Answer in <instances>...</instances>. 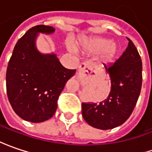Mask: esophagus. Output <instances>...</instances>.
Listing matches in <instances>:
<instances>
[{
	"mask_svg": "<svg viewBox=\"0 0 152 152\" xmlns=\"http://www.w3.org/2000/svg\"><path fill=\"white\" fill-rule=\"evenodd\" d=\"M92 71H93V64L90 62H85L80 64L78 75L81 76H88Z\"/></svg>",
	"mask_w": 152,
	"mask_h": 152,
	"instance_id": "obj_1",
	"label": "esophagus"
}]
</instances>
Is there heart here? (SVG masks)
Here are the masks:
<instances>
[{
	"instance_id": "obj_1",
	"label": "heart",
	"mask_w": 152,
	"mask_h": 152,
	"mask_svg": "<svg viewBox=\"0 0 152 152\" xmlns=\"http://www.w3.org/2000/svg\"><path fill=\"white\" fill-rule=\"evenodd\" d=\"M80 48L90 54L99 53V61L102 64L111 62L115 58L117 48L115 43L104 37H94L87 38L80 42Z\"/></svg>"
}]
</instances>
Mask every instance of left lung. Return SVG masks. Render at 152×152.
Here are the masks:
<instances>
[{
  "instance_id": "left-lung-1",
  "label": "left lung",
  "mask_w": 152,
  "mask_h": 152,
  "mask_svg": "<svg viewBox=\"0 0 152 152\" xmlns=\"http://www.w3.org/2000/svg\"><path fill=\"white\" fill-rule=\"evenodd\" d=\"M110 67L111 88L108 97L99 103L82 104L84 120L95 129L107 130L116 128L128 120L136 105L142 85V61L133 42Z\"/></svg>"
}]
</instances>
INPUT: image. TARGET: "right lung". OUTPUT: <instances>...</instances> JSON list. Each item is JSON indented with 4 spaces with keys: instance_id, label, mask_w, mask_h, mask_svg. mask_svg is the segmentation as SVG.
Wrapping results in <instances>:
<instances>
[{
    "instance_id": "add662e5",
    "label": "right lung",
    "mask_w": 152,
    "mask_h": 152,
    "mask_svg": "<svg viewBox=\"0 0 152 152\" xmlns=\"http://www.w3.org/2000/svg\"><path fill=\"white\" fill-rule=\"evenodd\" d=\"M54 31L43 24L32 27L18 41L8 62L7 97L15 113L28 122H45L54 115L58 96L76 73V69L64 68L56 53L37 49L38 35Z\"/></svg>"
}]
</instances>
